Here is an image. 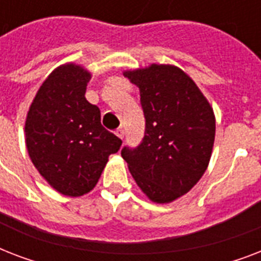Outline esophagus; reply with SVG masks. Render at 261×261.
I'll return each mask as SVG.
<instances>
[{"label": "esophagus", "instance_id": "34e87169", "mask_svg": "<svg viewBox=\"0 0 261 261\" xmlns=\"http://www.w3.org/2000/svg\"><path fill=\"white\" fill-rule=\"evenodd\" d=\"M115 134L118 135V137L120 139L124 138V130H123V127H119V128H116V131H115Z\"/></svg>", "mask_w": 261, "mask_h": 261}]
</instances>
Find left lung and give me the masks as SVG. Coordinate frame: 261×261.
Wrapping results in <instances>:
<instances>
[{"mask_svg": "<svg viewBox=\"0 0 261 261\" xmlns=\"http://www.w3.org/2000/svg\"><path fill=\"white\" fill-rule=\"evenodd\" d=\"M141 92L145 135L122 157L147 198L169 203L187 194L206 172L215 138L213 108L178 67L151 65L124 71Z\"/></svg>", "mask_w": 261, "mask_h": 261, "instance_id": "obj_1", "label": "left lung"}]
</instances>
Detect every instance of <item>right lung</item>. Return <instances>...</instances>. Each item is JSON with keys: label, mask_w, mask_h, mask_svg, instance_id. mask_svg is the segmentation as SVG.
Instances as JSON below:
<instances>
[{"label": "right lung", "mask_w": 261, "mask_h": 261, "mask_svg": "<svg viewBox=\"0 0 261 261\" xmlns=\"http://www.w3.org/2000/svg\"><path fill=\"white\" fill-rule=\"evenodd\" d=\"M90 74L67 63L43 83L25 120L31 161L53 188L81 196L97 184L122 139L101 126L100 110L85 98Z\"/></svg>", "instance_id": "obj_1"}]
</instances>
